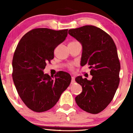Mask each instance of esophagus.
I'll return each instance as SVG.
<instances>
[{
    "instance_id": "34e87169",
    "label": "esophagus",
    "mask_w": 133,
    "mask_h": 133,
    "mask_svg": "<svg viewBox=\"0 0 133 133\" xmlns=\"http://www.w3.org/2000/svg\"><path fill=\"white\" fill-rule=\"evenodd\" d=\"M75 76H71V83H75Z\"/></svg>"
}]
</instances>
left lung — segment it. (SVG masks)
Listing matches in <instances>:
<instances>
[{
  "instance_id": "1",
  "label": "left lung",
  "mask_w": 133,
  "mask_h": 133,
  "mask_svg": "<svg viewBox=\"0 0 133 133\" xmlns=\"http://www.w3.org/2000/svg\"><path fill=\"white\" fill-rule=\"evenodd\" d=\"M81 43V65L91 68V80L76 77L82 92L75 97L77 105L86 112L97 114L105 109L115 96L119 83L120 63L115 44L107 33L94 26L87 25L68 31Z\"/></svg>"
}]
</instances>
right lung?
<instances>
[{
    "label": "right lung",
    "mask_w": 133,
    "mask_h": 133,
    "mask_svg": "<svg viewBox=\"0 0 133 133\" xmlns=\"http://www.w3.org/2000/svg\"><path fill=\"white\" fill-rule=\"evenodd\" d=\"M68 29H32L19 41L12 60L13 80L19 97L36 112L55 105L71 83L69 73L59 71L54 79L44 74L47 62L54 58L56 47L65 40Z\"/></svg>",
    "instance_id": "obj_1"
}]
</instances>
